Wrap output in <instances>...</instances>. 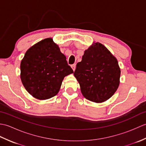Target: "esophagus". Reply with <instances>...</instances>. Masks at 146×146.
<instances>
[{"mask_svg": "<svg viewBox=\"0 0 146 146\" xmlns=\"http://www.w3.org/2000/svg\"><path fill=\"white\" fill-rule=\"evenodd\" d=\"M71 68H72V69L73 71L75 70V68H76V64H73L71 65Z\"/></svg>", "mask_w": 146, "mask_h": 146, "instance_id": "34e87169", "label": "esophagus"}]
</instances>
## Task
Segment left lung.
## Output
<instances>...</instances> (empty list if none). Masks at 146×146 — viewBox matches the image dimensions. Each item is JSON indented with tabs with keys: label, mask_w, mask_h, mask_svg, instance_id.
<instances>
[{
	"label": "left lung",
	"mask_w": 146,
	"mask_h": 146,
	"mask_svg": "<svg viewBox=\"0 0 146 146\" xmlns=\"http://www.w3.org/2000/svg\"><path fill=\"white\" fill-rule=\"evenodd\" d=\"M85 98L97 103L106 101L119 87L120 69L116 58L100 42L85 51L74 72Z\"/></svg>",
	"instance_id": "left-lung-1"
}]
</instances>
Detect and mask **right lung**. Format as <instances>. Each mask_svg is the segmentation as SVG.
Listing matches in <instances>:
<instances>
[{"label":"right lung","mask_w":146,"mask_h":146,"mask_svg":"<svg viewBox=\"0 0 146 146\" xmlns=\"http://www.w3.org/2000/svg\"><path fill=\"white\" fill-rule=\"evenodd\" d=\"M66 59L52 38L31 47L21 63V79L29 94L39 100L56 95L64 77L73 73Z\"/></svg>","instance_id":"add662e5"}]
</instances>
